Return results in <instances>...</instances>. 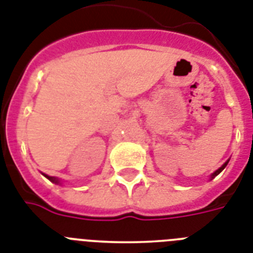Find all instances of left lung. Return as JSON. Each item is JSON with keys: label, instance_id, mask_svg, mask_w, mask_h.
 I'll use <instances>...</instances> for the list:
<instances>
[{"label": "left lung", "instance_id": "obj_1", "mask_svg": "<svg viewBox=\"0 0 253 253\" xmlns=\"http://www.w3.org/2000/svg\"><path fill=\"white\" fill-rule=\"evenodd\" d=\"M227 163H229V162H226V163H225V164H224V166L221 167V168H218V169H217L216 172H214V173H213V174H212V178H214V177H216V176H217V174H218V173H220V172H222V169H224V168H225V167H226V164H227Z\"/></svg>", "mask_w": 253, "mask_h": 253}]
</instances>
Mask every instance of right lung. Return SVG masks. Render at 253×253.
I'll use <instances>...</instances> for the list:
<instances>
[{"mask_svg":"<svg viewBox=\"0 0 253 253\" xmlns=\"http://www.w3.org/2000/svg\"><path fill=\"white\" fill-rule=\"evenodd\" d=\"M45 177H47V178H49L50 181H51V182H55V183L59 182V179H56L55 177H49V176H46V174H45Z\"/></svg>","mask_w":253,"mask_h":253,"instance_id":"right-lung-1","label":"right lung"}]
</instances>
